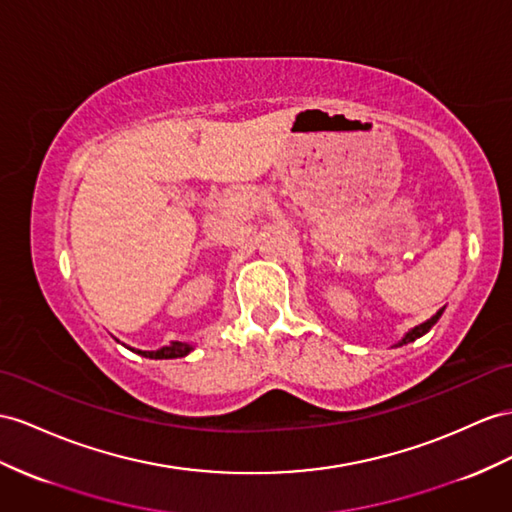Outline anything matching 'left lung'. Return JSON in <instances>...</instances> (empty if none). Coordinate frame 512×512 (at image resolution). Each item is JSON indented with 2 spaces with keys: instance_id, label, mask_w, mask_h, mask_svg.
Here are the masks:
<instances>
[{
  "instance_id": "left-lung-1",
  "label": "left lung",
  "mask_w": 512,
  "mask_h": 512,
  "mask_svg": "<svg viewBox=\"0 0 512 512\" xmlns=\"http://www.w3.org/2000/svg\"><path fill=\"white\" fill-rule=\"evenodd\" d=\"M441 313H443V309H439L437 313H435V316H432L430 320H426V322H422V324H419V326H415V329H411L409 333H406L404 337H402V342H398V346H404V344H411V342H415V339L417 337H422V335H426L430 329H432V326H435L437 324V320L441 318Z\"/></svg>"
}]
</instances>
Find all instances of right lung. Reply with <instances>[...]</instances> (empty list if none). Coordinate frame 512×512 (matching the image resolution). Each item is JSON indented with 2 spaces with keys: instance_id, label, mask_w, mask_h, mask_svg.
<instances>
[{
  "instance_id": "add662e5",
  "label": "right lung",
  "mask_w": 512,
  "mask_h": 512,
  "mask_svg": "<svg viewBox=\"0 0 512 512\" xmlns=\"http://www.w3.org/2000/svg\"><path fill=\"white\" fill-rule=\"evenodd\" d=\"M190 350H192L190 344L173 342V344H168V346H164V348H160V350H151V352L138 350V355L149 357V359H177V357H186Z\"/></svg>"
}]
</instances>
